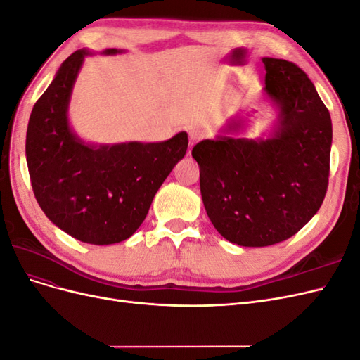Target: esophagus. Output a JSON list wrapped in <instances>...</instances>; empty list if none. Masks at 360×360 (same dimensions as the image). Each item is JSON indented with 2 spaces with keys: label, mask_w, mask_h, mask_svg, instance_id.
Listing matches in <instances>:
<instances>
[{
  "label": "esophagus",
  "mask_w": 360,
  "mask_h": 360,
  "mask_svg": "<svg viewBox=\"0 0 360 360\" xmlns=\"http://www.w3.org/2000/svg\"><path fill=\"white\" fill-rule=\"evenodd\" d=\"M201 138H204V134L201 132V130H191L189 132V143H191V146H193L195 143H198V141L201 139Z\"/></svg>",
  "instance_id": "esophagus-1"
}]
</instances>
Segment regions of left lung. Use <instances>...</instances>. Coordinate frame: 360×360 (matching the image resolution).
I'll return each instance as SVG.
<instances>
[{
  "label": "left lung",
  "mask_w": 360,
  "mask_h": 360,
  "mask_svg": "<svg viewBox=\"0 0 360 360\" xmlns=\"http://www.w3.org/2000/svg\"><path fill=\"white\" fill-rule=\"evenodd\" d=\"M264 93L278 106L267 139L216 136L192 148L207 216L228 242L261 248L284 242L319 212L329 184L332 120L296 64L263 58ZM231 120L226 132H237Z\"/></svg>",
  "instance_id": "left-lung-1"
}]
</instances>
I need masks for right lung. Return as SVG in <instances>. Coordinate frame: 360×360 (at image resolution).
I'll return each mask as SVG.
<instances>
[{
	"instance_id": "obj_1",
	"label": "right lung",
	"mask_w": 360,
	"mask_h": 360,
	"mask_svg": "<svg viewBox=\"0 0 360 360\" xmlns=\"http://www.w3.org/2000/svg\"><path fill=\"white\" fill-rule=\"evenodd\" d=\"M123 51L105 49L106 56ZM89 49L61 64L32 108L25 155L34 197L48 219L76 240L112 245L144 222L162 183L188 150V134L162 143L85 144L69 124L73 84Z\"/></svg>"
}]
</instances>
